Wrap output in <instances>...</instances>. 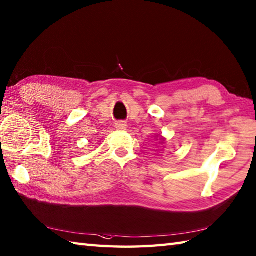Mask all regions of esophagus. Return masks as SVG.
Listing matches in <instances>:
<instances>
[{"label":"esophagus","instance_id":"obj_1","mask_svg":"<svg viewBox=\"0 0 256 256\" xmlns=\"http://www.w3.org/2000/svg\"><path fill=\"white\" fill-rule=\"evenodd\" d=\"M116 128H117L118 130H124L127 128V124L124 122H119L116 124Z\"/></svg>","mask_w":256,"mask_h":256}]
</instances>
